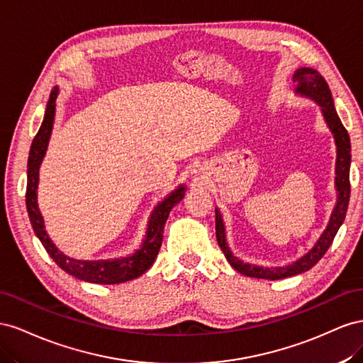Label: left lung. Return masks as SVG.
Returning a JSON list of instances; mask_svg holds the SVG:
<instances>
[{
    "instance_id": "1",
    "label": "left lung",
    "mask_w": 363,
    "mask_h": 363,
    "mask_svg": "<svg viewBox=\"0 0 363 363\" xmlns=\"http://www.w3.org/2000/svg\"><path fill=\"white\" fill-rule=\"evenodd\" d=\"M294 82L296 84L295 92L299 96L312 99L320 106L323 111L324 120L327 123L328 129L333 133V138L336 143V178L335 185L337 191V199L333 211H331L328 225L320 234L315 246L296 262L283 266V267H262L250 263H243L240 258L233 255L231 250L228 247L226 235H225V225L222 214L219 208H216V237L217 243H219L222 252L225 254L226 260L235 269L246 277L254 278H264V279H281L287 277H294L298 274H303L308 269H312L320 258L324 257L330 245L333 243L335 235L337 234L340 225L344 223L347 208L350 202V164H351V144L348 132L344 128L342 121H340L337 112L335 109L333 97H331L330 88L327 85L325 79L319 74L313 68H298L294 72Z\"/></svg>"
}]
</instances>
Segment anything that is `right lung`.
<instances>
[{
  "mask_svg": "<svg viewBox=\"0 0 363 363\" xmlns=\"http://www.w3.org/2000/svg\"><path fill=\"white\" fill-rule=\"evenodd\" d=\"M59 94V88L55 86L51 91L44 121L36 133V137L32 143L28 153L27 162V193H26V205L27 213L32 222L33 231L38 235L40 243L44 245L45 251L53 258L56 264L64 269V271L72 277L84 281L97 283V284H118L124 281H130L133 278H138L153 264L157 258L160 247L162 243V233L164 225L167 222V217L176 203H179L185 194V185H179L178 189L172 191L167 198H164L150 214L147 223L146 237L132 255L113 258V260H97V262H85V260H74V258L67 257L64 252H60L56 245L51 242L45 231L44 217L39 211L38 206V184H39V167L43 162L45 152L48 147V141L53 130L55 113H56V99Z\"/></svg>",
  "mask_w": 363,
  "mask_h": 363,
  "instance_id": "1",
  "label": "right lung"
}]
</instances>
